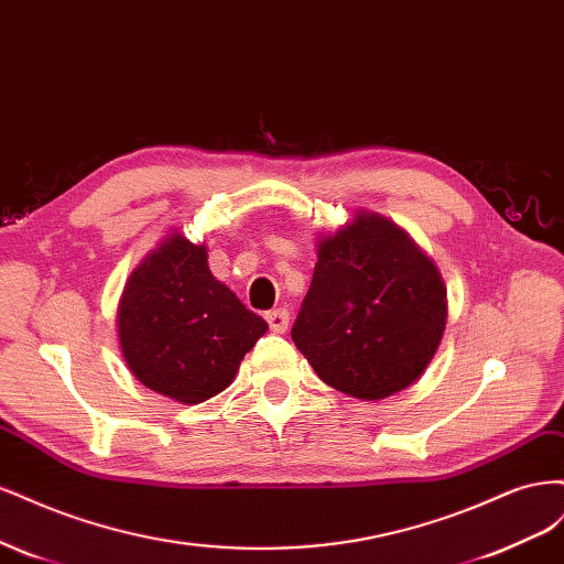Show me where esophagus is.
Listing matches in <instances>:
<instances>
[{
    "instance_id": "1",
    "label": "esophagus",
    "mask_w": 564,
    "mask_h": 564,
    "mask_svg": "<svg viewBox=\"0 0 564 564\" xmlns=\"http://www.w3.org/2000/svg\"><path fill=\"white\" fill-rule=\"evenodd\" d=\"M265 319L270 324V332H275V334H284L289 327V313L284 308L265 313Z\"/></svg>"
}]
</instances>
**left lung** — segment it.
Segmentation results:
<instances>
[{"mask_svg": "<svg viewBox=\"0 0 564 564\" xmlns=\"http://www.w3.org/2000/svg\"><path fill=\"white\" fill-rule=\"evenodd\" d=\"M447 327V286L404 228L373 212L317 237L292 338L317 377L357 400L419 381Z\"/></svg>", "mask_w": 564, "mask_h": 564, "instance_id": "obj_1", "label": "left lung"}]
</instances>
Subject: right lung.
Instances as JSON below:
<instances>
[{"label":"right lung","instance_id":"right-lung-1","mask_svg":"<svg viewBox=\"0 0 564 564\" xmlns=\"http://www.w3.org/2000/svg\"><path fill=\"white\" fill-rule=\"evenodd\" d=\"M268 332L207 263V247L169 232L133 268L117 305V336L129 371L183 404L226 390L245 355Z\"/></svg>","mask_w":564,"mask_h":564}]
</instances>
